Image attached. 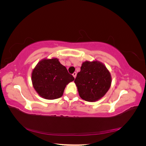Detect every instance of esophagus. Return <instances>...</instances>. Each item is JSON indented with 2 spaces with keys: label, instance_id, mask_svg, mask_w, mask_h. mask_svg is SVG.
I'll list each match as a JSON object with an SVG mask.
<instances>
[{
  "label": "esophagus",
  "instance_id": "34e87169",
  "mask_svg": "<svg viewBox=\"0 0 146 146\" xmlns=\"http://www.w3.org/2000/svg\"><path fill=\"white\" fill-rule=\"evenodd\" d=\"M72 76H73V77H74V78H76V76H77V73H76V72H74V73L72 74Z\"/></svg>",
  "mask_w": 146,
  "mask_h": 146
}]
</instances>
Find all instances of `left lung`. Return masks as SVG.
<instances>
[{"label": "left lung", "instance_id": "1", "mask_svg": "<svg viewBox=\"0 0 146 146\" xmlns=\"http://www.w3.org/2000/svg\"><path fill=\"white\" fill-rule=\"evenodd\" d=\"M74 83L82 99L96 102L104 97L109 90L111 76L102 63L97 60L86 61L82 63Z\"/></svg>", "mask_w": 146, "mask_h": 146}]
</instances>
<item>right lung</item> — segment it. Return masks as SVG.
<instances>
[{
  "label": "right lung",
  "mask_w": 146,
  "mask_h": 146,
  "mask_svg": "<svg viewBox=\"0 0 146 146\" xmlns=\"http://www.w3.org/2000/svg\"><path fill=\"white\" fill-rule=\"evenodd\" d=\"M74 80V77L56 58L42 59L32 72L34 89L41 98L48 100L61 98L66 85Z\"/></svg>",
  "instance_id": "add662e5"
}]
</instances>
